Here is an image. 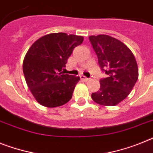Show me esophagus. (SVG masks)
Wrapping results in <instances>:
<instances>
[{
    "label": "esophagus",
    "instance_id": "1",
    "mask_svg": "<svg viewBox=\"0 0 153 153\" xmlns=\"http://www.w3.org/2000/svg\"><path fill=\"white\" fill-rule=\"evenodd\" d=\"M80 78H81V79H82V81H84V82H88V81L89 80V79H88V78H86L85 76H84L83 74L80 75Z\"/></svg>",
    "mask_w": 153,
    "mask_h": 153
}]
</instances>
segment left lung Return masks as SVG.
<instances>
[{
    "instance_id": "obj_1",
    "label": "left lung",
    "mask_w": 153,
    "mask_h": 153,
    "mask_svg": "<svg viewBox=\"0 0 153 153\" xmlns=\"http://www.w3.org/2000/svg\"><path fill=\"white\" fill-rule=\"evenodd\" d=\"M99 65L108 77L100 80V88L92 94L94 102L116 106L131 92L138 78V68L133 53L121 41L107 35L90 36Z\"/></svg>"
}]
</instances>
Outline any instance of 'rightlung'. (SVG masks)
I'll return each mask as SVG.
<instances>
[{"label": "right lung", "mask_w": 153, "mask_h": 153, "mask_svg": "<svg viewBox=\"0 0 153 153\" xmlns=\"http://www.w3.org/2000/svg\"><path fill=\"white\" fill-rule=\"evenodd\" d=\"M82 36L51 33L37 39L27 51L23 73L36 100L46 107L62 106L70 100L79 76L64 73L68 59Z\"/></svg>", "instance_id": "right-lung-1"}]
</instances>
